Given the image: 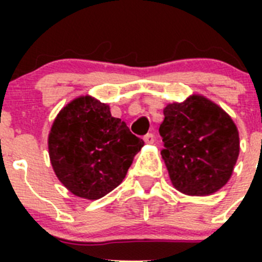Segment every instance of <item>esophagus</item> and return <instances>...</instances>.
<instances>
[{"label": "esophagus", "mask_w": 262, "mask_h": 262, "mask_svg": "<svg viewBox=\"0 0 262 262\" xmlns=\"http://www.w3.org/2000/svg\"><path fill=\"white\" fill-rule=\"evenodd\" d=\"M144 142L147 143V144H152V143L155 142V135L152 133H148L147 135L144 136Z\"/></svg>", "instance_id": "obj_1"}]
</instances>
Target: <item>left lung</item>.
Returning <instances> with one entry per match:
<instances>
[{"mask_svg": "<svg viewBox=\"0 0 262 262\" xmlns=\"http://www.w3.org/2000/svg\"><path fill=\"white\" fill-rule=\"evenodd\" d=\"M159 133L169 177L177 190L209 195L227 184L239 156V133L230 115L205 97L164 108Z\"/></svg>", "mask_w": 262, "mask_h": 262, "instance_id": "obj_1", "label": "left lung"}]
</instances>
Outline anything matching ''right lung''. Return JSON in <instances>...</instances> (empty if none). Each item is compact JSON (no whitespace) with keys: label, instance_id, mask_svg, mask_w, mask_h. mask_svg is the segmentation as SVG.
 <instances>
[{"label":"right lung","instance_id":"right-lung-1","mask_svg":"<svg viewBox=\"0 0 262 262\" xmlns=\"http://www.w3.org/2000/svg\"><path fill=\"white\" fill-rule=\"evenodd\" d=\"M144 145L110 107L80 97L59 113L48 136L52 168L75 195L98 200L126 177L134 156Z\"/></svg>","mask_w":262,"mask_h":262}]
</instances>
